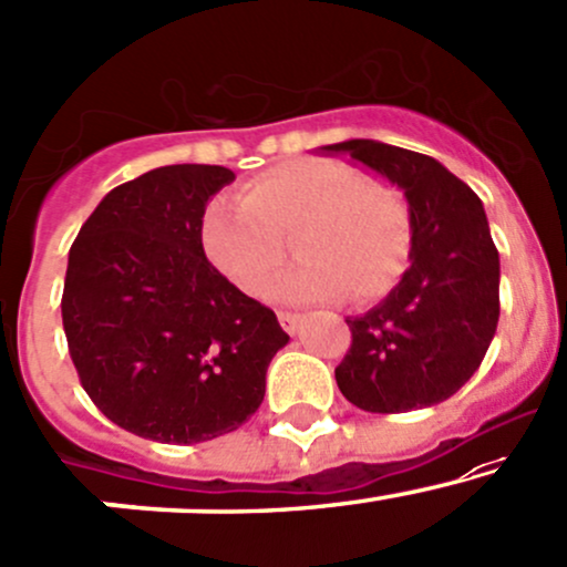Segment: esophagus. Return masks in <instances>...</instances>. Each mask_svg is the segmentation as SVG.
<instances>
[{
	"instance_id": "34e87169",
	"label": "esophagus",
	"mask_w": 567,
	"mask_h": 567,
	"mask_svg": "<svg viewBox=\"0 0 567 567\" xmlns=\"http://www.w3.org/2000/svg\"><path fill=\"white\" fill-rule=\"evenodd\" d=\"M277 320H279V326H282L285 331H288V333H298V328H301L303 315H298V312H288V309H279V312H277Z\"/></svg>"
}]
</instances>
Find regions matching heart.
<instances>
[{
  "mask_svg": "<svg viewBox=\"0 0 567 567\" xmlns=\"http://www.w3.org/2000/svg\"><path fill=\"white\" fill-rule=\"evenodd\" d=\"M202 245L234 288L260 296L282 271L288 245L303 260L279 293L352 303L388 296L412 255V209L393 183L333 158H298L252 177L236 204L204 209Z\"/></svg>",
  "mask_w": 567,
  "mask_h": 567,
  "instance_id": "1",
  "label": "heart"
}]
</instances>
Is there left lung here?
<instances>
[{
    "mask_svg": "<svg viewBox=\"0 0 567 567\" xmlns=\"http://www.w3.org/2000/svg\"><path fill=\"white\" fill-rule=\"evenodd\" d=\"M322 151L371 166L412 209V266L382 303L347 320L352 344L336 384L377 414L446 401L482 365L501 315V260L482 202L431 155L374 140Z\"/></svg>",
    "mask_w": 567,
    "mask_h": 567,
    "instance_id": "left-lung-1",
    "label": "left lung"
}]
</instances>
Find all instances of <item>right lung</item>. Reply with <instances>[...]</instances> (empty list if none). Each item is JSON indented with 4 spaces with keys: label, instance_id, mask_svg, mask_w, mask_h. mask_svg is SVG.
<instances>
[{
    "label": "right lung",
    "instance_id": "add662e5",
    "mask_svg": "<svg viewBox=\"0 0 567 567\" xmlns=\"http://www.w3.org/2000/svg\"><path fill=\"white\" fill-rule=\"evenodd\" d=\"M226 166L174 164L112 188L72 241L61 320L80 384L107 420L161 444L245 425L290 336L204 255Z\"/></svg>",
    "mask_w": 567,
    "mask_h": 567
}]
</instances>
